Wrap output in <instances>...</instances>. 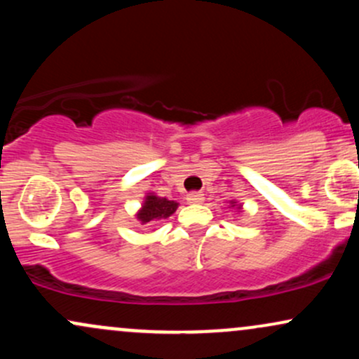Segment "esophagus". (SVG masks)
<instances>
[{"label":"esophagus","instance_id":"1","mask_svg":"<svg viewBox=\"0 0 359 359\" xmlns=\"http://www.w3.org/2000/svg\"><path fill=\"white\" fill-rule=\"evenodd\" d=\"M187 203H191V204H203L204 203V194L191 192L187 196Z\"/></svg>","mask_w":359,"mask_h":359}]
</instances>
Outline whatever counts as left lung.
Masks as SVG:
<instances>
[{"mask_svg":"<svg viewBox=\"0 0 359 359\" xmlns=\"http://www.w3.org/2000/svg\"><path fill=\"white\" fill-rule=\"evenodd\" d=\"M231 204H233V205H231V208H234V205H238L236 203H234V201H231ZM238 209H241V205H238Z\"/></svg>","mask_w":359,"mask_h":359,"instance_id":"left-lung-1","label":"left lung"}]
</instances>
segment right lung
<instances>
[{
  "mask_svg": "<svg viewBox=\"0 0 359 359\" xmlns=\"http://www.w3.org/2000/svg\"><path fill=\"white\" fill-rule=\"evenodd\" d=\"M179 208V204L175 201H168L165 197H158L155 194H148L143 201L142 209L137 212V219L142 224H150L151 221H160L167 219L168 216H172Z\"/></svg>",
  "mask_w": 359,
  "mask_h": 359,
  "instance_id": "obj_1",
  "label": "right lung"
}]
</instances>
